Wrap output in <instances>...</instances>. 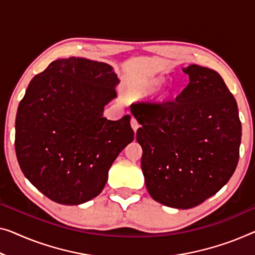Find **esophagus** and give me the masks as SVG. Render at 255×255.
<instances>
[{
	"label": "esophagus",
	"mask_w": 255,
	"mask_h": 255,
	"mask_svg": "<svg viewBox=\"0 0 255 255\" xmlns=\"http://www.w3.org/2000/svg\"><path fill=\"white\" fill-rule=\"evenodd\" d=\"M130 125H131L132 130H134V131L136 132V130H137V128H138V123H137V120H136L134 117H131V119H130Z\"/></svg>",
	"instance_id": "1"
}]
</instances>
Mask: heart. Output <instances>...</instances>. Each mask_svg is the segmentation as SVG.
I'll return each instance as SVG.
<instances>
[{
    "label": "heart",
    "mask_w": 255,
    "mask_h": 255,
    "mask_svg": "<svg viewBox=\"0 0 255 255\" xmlns=\"http://www.w3.org/2000/svg\"><path fill=\"white\" fill-rule=\"evenodd\" d=\"M158 83H159V81H153V82H152V85H153V86H157Z\"/></svg>",
    "instance_id": "obj_1"
}]
</instances>
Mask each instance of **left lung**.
<instances>
[{
    "label": "left lung",
    "mask_w": 255,
    "mask_h": 255,
    "mask_svg": "<svg viewBox=\"0 0 255 255\" xmlns=\"http://www.w3.org/2000/svg\"><path fill=\"white\" fill-rule=\"evenodd\" d=\"M182 70L189 83L175 100L139 101L130 110L142 125L136 139L150 196L165 206L188 210L233 176L242 124L236 100L218 72L196 64Z\"/></svg>",
    "instance_id": "1"
}]
</instances>
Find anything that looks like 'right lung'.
<instances>
[{"label": "right lung", "instance_id": "right-lung-1", "mask_svg": "<svg viewBox=\"0 0 255 255\" xmlns=\"http://www.w3.org/2000/svg\"><path fill=\"white\" fill-rule=\"evenodd\" d=\"M118 83L112 66L79 57L54 60L29 82L18 106L14 147L21 172L49 199L80 205L97 197L134 139L130 117H103Z\"/></svg>", "mask_w": 255, "mask_h": 255}]
</instances>
